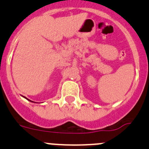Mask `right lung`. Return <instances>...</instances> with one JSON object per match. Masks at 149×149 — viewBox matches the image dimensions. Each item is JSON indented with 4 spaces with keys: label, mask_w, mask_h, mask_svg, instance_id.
I'll list each match as a JSON object with an SVG mask.
<instances>
[{
    "label": "right lung",
    "mask_w": 149,
    "mask_h": 149,
    "mask_svg": "<svg viewBox=\"0 0 149 149\" xmlns=\"http://www.w3.org/2000/svg\"><path fill=\"white\" fill-rule=\"evenodd\" d=\"M25 98H26V97H25ZM28 100H29V99H28ZM29 101H30V100H29ZM32 102H33V101H32Z\"/></svg>",
    "instance_id": "right-lung-1"
}]
</instances>
